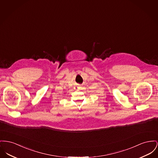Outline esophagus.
Returning a JSON list of instances; mask_svg holds the SVG:
<instances>
[{"label":"esophagus","mask_w":158,"mask_h":158,"mask_svg":"<svg viewBox=\"0 0 158 158\" xmlns=\"http://www.w3.org/2000/svg\"><path fill=\"white\" fill-rule=\"evenodd\" d=\"M79 89H80V87L78 86H77L76 87H75V89H76V90H79Z\"/></svg>","instance_id":"esophagus-1"}]
</instances>
